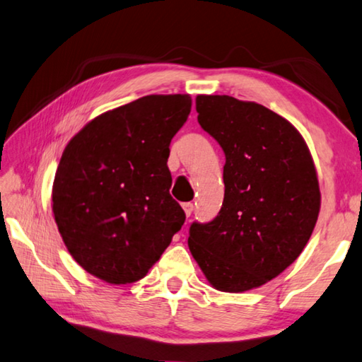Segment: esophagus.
I'll return each mask as SVG.
<instances>
[{
	"label": "esophagus",
	"mask_w": 362,
	"mask_h": 362,
	"mask_svg": "<svg viewBox=\"0 0 362 362\" xmlns=\"http://www.w3.org/2000/svg\"><path fill=\"white\" fill-rule=\"evenodd\" d=\"M182 210H185L186 216L189 218L194 213V205L192 204H182Z\"/></svg>",
	"instance_id": "obj_1"
}]
</instances>
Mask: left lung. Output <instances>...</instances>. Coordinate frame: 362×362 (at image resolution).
<instances>
[{
	"mask_svg": "<svg viewBox=\"0 0 362 362\" xmlns=\"http://www.w3.org/2000/svg\"><path fill=\"white\" fill-rule=\"evenodd\" d=\"M202 129L226 154L224 202L189 229V250L213 288L243 293L274 280L312 237L321 194L305 141L286 119L229 95L195 98Z\"/></svg>",
	"mask_w": 362,
	"mask_h": 362,
	"instance_id": "obj_1",
	"label": "left lung"
}]
</instances>
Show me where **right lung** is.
<instances>
[{"label": "right lung", "instance_id": "add662e5", "mask_svg": "<svg viewBox=\"0 0 362 362\" xmlns=\"http://www.w3.org/2000/svg\"><path fill=\"white\" fill-rule=\"evenodd\" d=\"M189 95H148L90 120L66 144L52 211L69 255L111 284L141 280L186 214L170 195V143Z\"/></svg>", "mask_w": 362, "mask_h": 362}]
</instances>
